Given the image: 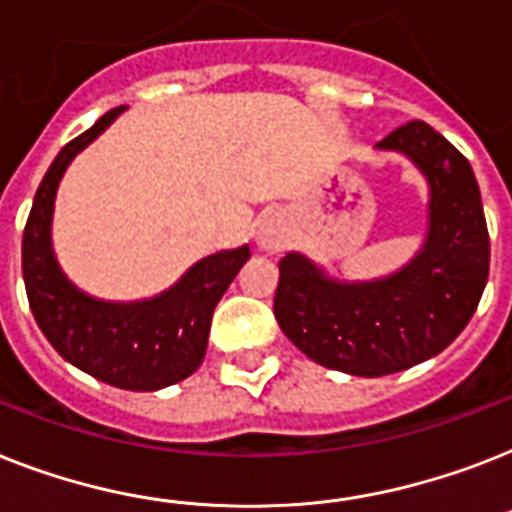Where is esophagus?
<instances>
[{"instance_id": "obj_1", "label": "esophagus", "mask_w": 512, "mask_h": 512, "mask_svg": "<svg viewBox=\"0 0 512 512\" xmlns=\"http://www.w3.org/2000/svg\"><path fill=\"white\" fill-rule=\"evenodd\" d=\"M257 242L260 247L268 249V252H278V249H284L286 244V228L281 220H265L263 228H260V236H257Z\"/></svg>"}]
</instances>
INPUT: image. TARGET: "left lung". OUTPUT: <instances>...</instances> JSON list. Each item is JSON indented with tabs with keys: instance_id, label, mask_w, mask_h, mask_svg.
I'll use <instances>...</instances> for the list:
<instances>
[{
	"instance_id": "left-lung-1",
	"label": "left lung",
	"mask_w": 512,
	"mask_h": 512,
	"mask_svg": "<svg viewBox=\"0 0 512 512\" xmlns=\"http://www.w3.org/2000/svg\"><path fill=\"white\" fill-rule=\"evenodd\" d=\"M381 149L405 152L431 184L426 247L373 284H336L305 257L278 263L273 313L297 350L352 376H386L439 355L471 321L489 278V231L471 162L439 131L410 120Z\"/></svg>"
}]
</instances>
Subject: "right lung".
Segmentation results:
<instances>
[{"label":"right lung","instance_id":"right-lung-1","mask_svg":"<svg viewBox=\"0 0 512 512\" xmlns=\"http://www.w3.org/2000/svg\"><path fill=\"white\" fill-rule=\"evenodd\" d=\"M120 110L123 107L105 112L89 131L68 141L49 165L23 231V278L33 318L68 363L118 389L155 392L184 381L199 368L215 305L249 257V249L205 257L170 292L134 305L97 302L68 284L49 247L54 191L68 162L97 139Z\"/></svg>","mask_w":512,"mask_h":512}]
</instances>
